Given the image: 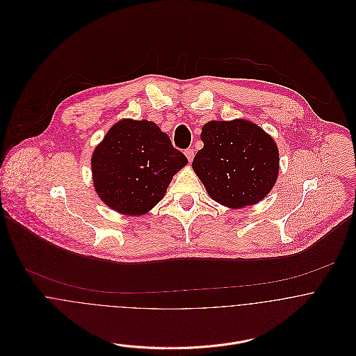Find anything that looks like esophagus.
Wrapping results in <instances>:
<instances>
[{"instance_id": "1", "label": "esophagus", "mask_w": 356, "mask_h": 356, "mask_svg": "<svg viewBox=\"0 0 356 356\" xmlns=\"http://www.w3.org/2000/svg\"><path fill=\"white\" fill-rule=\"evenodd\" d=\"M185 156L188 157V160H189V163L193 160V156H195V151L193 149H185Z\"/></svg>"}]
</instances>
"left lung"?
I'll list each match as a JSON object with an SVG mask.
<instances>
[{"label": "left lung", "instance_id": "8db88e82", "mask_svg": "<svg viewBox=\"0 0 356 356\" xmlns=\"http://www.w3.org/2000/svg\"><path fill=\"white\" fill-rule=\"evenodd\" d=\"M204 147L192 167L216 203L240 208L263 200L275 185L280 153L275 141L245 119L203 126Z\"/></svg>", "mask_w": 356, "mask_h": 356}]
</instances>
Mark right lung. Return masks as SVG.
Wrapping results in <instances>:
<instances>
[{"instance_id": "obj_1", "label": "right lung", "mask_w": 356, "mask_h": 356, "mask_svg": "<svg viewBox=\"0 0 356 356\" xmlns=\"http://www.w3.org/2000/svg\"><path fill=\"white\" fill-rule=\"evenodd\" d=\"M188 159L148 120L122 119L92 156L95 189L104 203L123 215H144L159 203Z\"/></svg>"}]
</instances>
